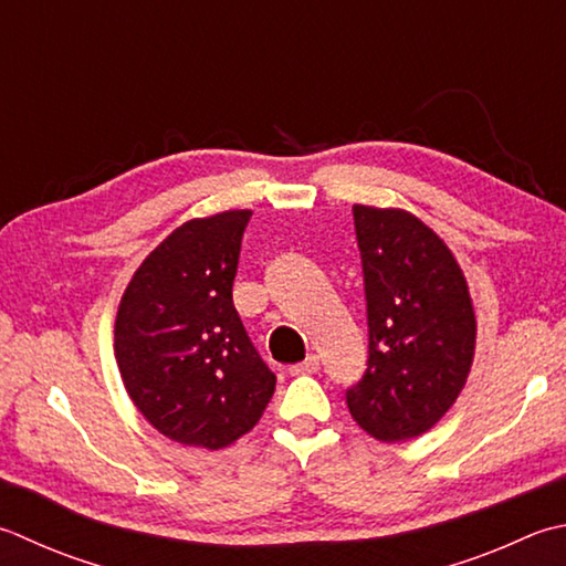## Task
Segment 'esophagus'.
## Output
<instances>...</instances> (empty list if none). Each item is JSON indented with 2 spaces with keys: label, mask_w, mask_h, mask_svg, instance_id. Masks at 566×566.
Masks as SVG:
<instances>
[{
  "label": "esophagus",
  "mask_w": 566,
  "mask_h": 566,
  "mask_svg": "<svg viewBox=\"0 0 566 566\" xmlns=\"http://www.w3.org/2000/svg\"><path fill=\"white\" fill-rule=\"evenodd\" d=\"M321 368V360H318V356H308L304 363H296L294 368H292V375H302V373H316Z\"/></svg>",
  "instance_id": "1"
}]
</instances>
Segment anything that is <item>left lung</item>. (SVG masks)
Segmentation results:
<instances>
[{"label": "left lung", "mask_w": 566, "mask_h": 566, "mask_svg": "<svg viewBox=\"0 0 566 566\" xmlns=\"http://www.w3.org/2000/svg\"><path fill=\"white\" fill-rule=\"evenodd\" d=\"M368 312V370L346 390L358 427L407 441L434 427L467 385L475 314L457 258L400 208L353 206Z\"/></svg>", "instance_id": "1"}]
</instances>
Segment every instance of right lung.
<instances>
[{
  "instance_id": "1",
  "label": "right lung",
  "mask_w": 566,
  "mask_h": 566,
  "mask_svg": "<svg viewBox=\"0 0 566 566\" xmlns=\"http://www.w3.org/2000/svg\"><path fill=\"white\" fill-rule=\"evenodd\" d=\"M252 210L176 228L132 276L115 318V358L132 402L184 447L223 449L260 422L276 378L232 304Z\"/></svg>"
}]
</instances>
